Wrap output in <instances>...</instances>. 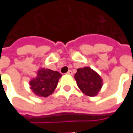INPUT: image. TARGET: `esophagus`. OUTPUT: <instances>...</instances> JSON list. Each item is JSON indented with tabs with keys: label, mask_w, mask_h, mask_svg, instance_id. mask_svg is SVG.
Instances as JSON below:
<instances>
[{
	"label": "esophagus",
	"mask_w": 133,
	"mask_h": 133,
	"mask_svg": "<svg viewBox=\"0 0 133 133\" xmlns=\"http://www.w3.org/2000/svg\"><path fill=\"white\" fill-rule=\"evenodd\" d=\"M67 75H72V70H68V72H67Z\"/></svg>",
	"instance_id": "1"
}]
</instances>
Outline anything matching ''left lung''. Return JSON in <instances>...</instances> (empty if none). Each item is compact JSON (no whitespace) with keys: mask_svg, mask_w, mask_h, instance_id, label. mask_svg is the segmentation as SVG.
I'll return each instance as SVG.
<instances>
[{"mask_svg":"<svg viewBox=\"0 0 133 133\" xmlns=\"http://www.w3.org/2000/svg\"><path fill=\"white\" fill-rule=\"evenodd\" d=\"M74 78L82 92L90 97L96 96L103 87L102 78L90 67L78 68Z\"/></svg>","mask_w":133,"mask_h":133,"instance_id":"1","label":"left lung"}]
</instances>
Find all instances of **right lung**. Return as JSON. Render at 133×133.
<instances>
[{
  "label": "right lung",
  "instance_id": "obj_1",
  "mask_svg": "<svg viewBox=\"0 0 133 133\" xmlns=\"http://www.w3.org/2000/svg\"><path fill=\"white\" fill-rule=\"evenodd\" d=\"M61 77L58 71L41 68L37 72V77L30 80V88L37 96L46 98L55 91Z\"/></svg>",
  "mask_w": 133,
  "mask_h": 133
}]
</instances>
